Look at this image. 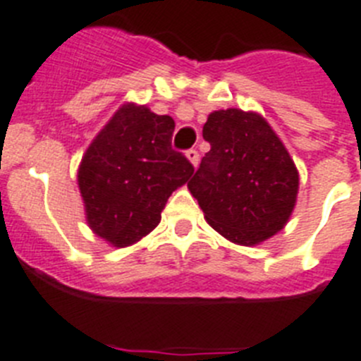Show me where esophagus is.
<instances>
[{
    "instance_id": "34e87169",
    "label": "esophagus",
    "mask_w": 361,
    "mask_h": 361,
    "mask_svg": "<svg viewBox=\"0 0 361 361\" xmlns=\"http://www.w3.org/2000/svg\"><path fill=\"white\" fill-rule=\"evenodd\" d=\"M185 157H187V160L192 164V167H197V165H200V154H197L196 149H188V151L185 152Z\"/></svg>"
}]
</instances>
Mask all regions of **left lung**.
<instances>
[{
  "label": "left lung",
  "mask_w": 361,
  "mask_h": 361,
  "mask_svg": "<svg viewBox=\"0 0 361 361\" xmlns=\"http://www.w3.org/2000/svg\"><path fill=\"white\" fill-rule=\"evenodd\" d=\"M203 138L210 151L187 187L207 223L241 246L281 232L297 204L298 171L264 116L219 109L207 118Z\"/></svg>",
  "instance_id": "8db88e82"
}]
</instances>
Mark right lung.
<instances>
[{
    "mask_svg": "<svg viewBox=\"0 0 361 361\" xmlns=\"http://www.w3.org/2000/svg\"><path fill=\"white\" fill-rule=\"evenodd\" d=\"M174 120L126 102L93 138L77 171L87 226L126 248L157 228L169 196L194 167L173 151Z\"/></svg>",
    "mask_w": 361,
    "mask_h": 361,
    "instance_id": "right-lung-1",
    "label": "right lung"
}]
</instances>
